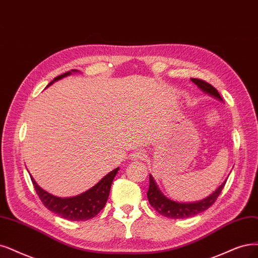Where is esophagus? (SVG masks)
<instances>
[{"instance_id": "34e87169", "label": "esophagus", "mask_w": 258, "mask_h": 258, "mask_svg": "<svg viewBox=\"0 0 258 258\" xmlns=\"http://www.w3.org/2000/svg\"><path fill=\"white\" fill-rule=\"evenodd\" d=\"M145 157H146L145 154L141 153V152H136L135 154L132 155V158L134 159V160H141V159H144Z\"/></svg>"}]
</instances>
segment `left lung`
<instances>
[{
	"label": "left lung",
	"instance_id": "1",
	"mask_svg": "<svg viewBox=\"0 0 258 258\" xmlns=\"http://www.w3.org/2000/svg\"><path fill=\"white\" fill-rule=\"evenodd\" d=\"M191 81L205 93H208L209 95H212V97L222 101L220 93H219L218 90L215 87H213L211 84L199 79H191ZM225 183L226 180H224L222 185L219 187L214 194L201 200V201L194 203H179L164 196L163 192L159 190L157 184L155 183L153 176L150 174V186L147 195L151 206L154 207L155 211L160 215L171 219H184L194 217L211 207L216 202L219 195L221 194Z\"/></svg>",
	"mask_w": 258,
	"mask_h": 258
}]
</instances>
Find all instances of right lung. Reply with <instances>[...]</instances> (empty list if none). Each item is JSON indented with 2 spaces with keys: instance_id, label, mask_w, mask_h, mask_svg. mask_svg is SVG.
Returning a JSON list of instances; mask_svg holds the SVG:
<instances>
[{
  "instance_id": "1",
  "label": "right lung",
  "mask_w": 258,
  "mask_h": 258,
  "mask_svg": "<svg viewBox=\"0 0 258 258\" xmlns=\"http://www.w3.org/2000/svg\"><path fill=\"white\" fill-rule=\"evenodd\" d=\"M76 71L78 70H72L71 72ZM71 72L69 71L58 75L49 85L64 78V76H68L71 74ZM118 170L119 168L112 170L107 175H105L97 185H94L87 191L71 198L55 197L38 186L32 176L31 179L38 197H39L42 204L49 211L60 216L63 219H68V220L86 221L97 216L102 211L105 204H106L111 183L114 176L118 173Z\"/></svg>"
}]
</instances>
